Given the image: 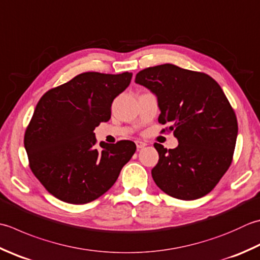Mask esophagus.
<instances>
[{
	"label": "esophagus",
	"mask_w": 260,
	"mask_h": 260,
	"mask_svg": "<svg viewBox=\"0 0 260 260\" xmlns=\"http://www.w3.org/2000/svg\"><path fill=\"white\" fill-rule=\"evenodd\" d=\"M147 144L145 143V142L143 141H136V146L137 149H143V147H145Z\"/></svg>",
	"instance_id": "obj_1"
}]
</instances>
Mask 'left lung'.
<instances>
[{"instance_id":"obj_1","label":"left lung","mask_w":260,"mask_h":260,"mask_svg":"<svg viewBox=\"0 0 260 260\" xmlns=\"http://www.w3.org/2000/svg\"><path fill=\"white\" fill-rule=\"evenodd\" d=\"M135 82L156 95L157 120L170 125L162 132H174L179 142L169 150L154 143L156 186L182 201L207 195L231 166L238 135L236 113L221 86L210 75L174 64L142 70Z\"/></svg>"}]
</instances>
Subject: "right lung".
<instances>
[{
    "label": "right lung",
    "instance_id": "add662e5",
    "mask_svg": "<svg viewBox=\"0 0 260 260\" xmlns=\"http://www.w3.org/2000/svg\"><path fill=\"white\" fill-rule=\"evenodd\" d=\"M132 73L85 72L48 90L24 133L29 167L46 190L70 204H86L109 190L136 151L132 141L101 142L93 131L111 116V104Z\"/></svg>",
    "mask_w": 260,
    "mask_h": 260
}]
</instances>
